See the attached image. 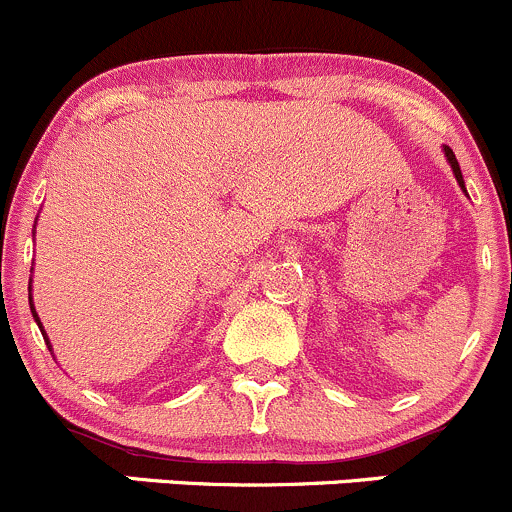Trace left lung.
<instances>
[{"label": "left lung", "instance_id": "1", "mask_svg": "<svg viewBox=\"0 0 512 512\" xmlns=\"http://www.w3.org/2000/svg\"><path fill=\"white\" fill-rule=\"evenodd\" d=\"M444 155H446V160H449V165H451V170H453V177H456L458 187H461L463 192H466V182H463L461 167H458V160H456V155H453V150H451L449 145H444ZM466 194H468V192H466Z\"/></svg>", "mask_w": 512, "mask_h": 512}]
</instances>
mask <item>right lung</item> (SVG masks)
I'll return each instance as SVG.
<instances>
[{
	"label": "right lung",
	"mask_w": 512,
	"mask_h": 512,
	"mask_svg": "<svg viewBox=\"0 0 512 512\" xmlns=\"http://www.w3.org/2000/svg\"><path fill=\"white\" fill-rule=\"evenodd\" d=\"M34 231H36V224H34ZM29 291H31V278H29ZM29 305H31V315H34V320H36V325H39L41 335H44V342H46V345H49V350H54V347H51V340H49V335H46L44 325H41V318H39V313H36V308H34V300H31V293H29Z\"/></svg>",
	"instance_id": "1"
}]
</instances>
